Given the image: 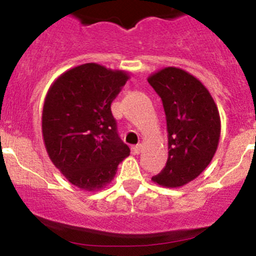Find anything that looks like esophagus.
<instances>
[{
  "label": "esophagus",
  "mask_w": 256,
  "mask_h": 256,
  "mask_svg": "<svg viewBox=\"0 0 256 256\" xmlns=\"http://www.w3.org/2000/svg\"><path fill=\"white\" fill-rule=\"evenodd\" d=\"M131 150H132L134 154H138L141 151H142V144H135V146H132V148H131Z\"/></svg>",
  "instance_id": "esophagus-1"
}]
</instances>
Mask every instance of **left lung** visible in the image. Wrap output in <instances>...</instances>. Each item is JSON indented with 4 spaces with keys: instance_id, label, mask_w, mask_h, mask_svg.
I'll return each instance as SVG.
<instances>
[{
    "instance_id": "8db88e82",
    "label": "left lung",
    "mask_w": 256,
    "mask_h": 256,
    "mask_svg": "<svg viewBox=\"0 0 256 256\" xmlns=\"http://www.w3.org/2000/svg\"><path fill=\"white\" fill-rule=\"evenodd\" d=\"M164 104L168 132V158L154 183L177 188L207 168L218 148L220 116L207 88L196 76L167 66L148 76Z\"/></svg>"
}]
</instances>
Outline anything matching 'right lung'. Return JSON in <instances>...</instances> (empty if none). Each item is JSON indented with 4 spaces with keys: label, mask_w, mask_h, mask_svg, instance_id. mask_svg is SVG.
Here are the masks:
<instances>
[{
    "label": "right lung",
    "mask_w": 256,
    "mask_h": 256,
    "mask_svg": "<svg viewBox=\"0 0 256 256\" xmlns=\"http://www.w3.org/2000/svg\"><path fill=\"white\" fill-rule=\"evenodd\" d=\"M130 76L96 63L74 66L49 88L42 112L46 150L54 166L80 190H99L130 154L120 140L112 102Z\"/></svg>",
    "instance_id": "right-lung-1"
}]
</instances>
